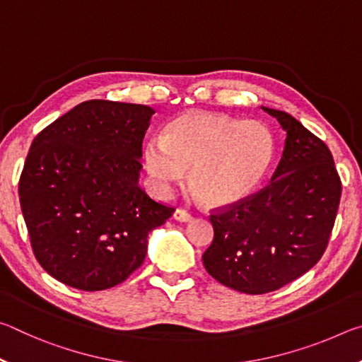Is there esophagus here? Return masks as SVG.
Returning <instances> with one entry per match:
<instances>
[{"mask_svg": "<svg viewBox=\"0 0 362 362\" xmlns=\"http://www.w3.org/2000/svg\"><path fill=\"white\" fill-rule=\"evenodd\" d=\"M174 218L177 222H189V220H192V214L187 212L185 209H177L174 212Z\"/></svg>", "mask_w": 362, "mask_h": 362, "instance_id": "34e87169", "label": "esophagus"}]
</instances>
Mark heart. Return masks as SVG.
<instances>
[{"label":"heart","mask_w":362,"mask_h":362,"mask_svg":"<svg viewBox=\"0 0 362 362\" xmlns=\"http://www.w3.org/2000/svg\"><path fill=\"white\" fill-rule=\"evenodd\" d=\"M274 155L276 140L263 122L194 110L145 144L144 163L159 194L173 193L189 169V189L207 206L226 207L255 192Z\"/></svg>","instance_id":"obj_1"}]
</instances>
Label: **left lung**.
<instances>
[{"label":"left lung","instance_id":"8db88e82","mask_svg":"<svg viewBox=\"0 0 362 362\" xmlns=\"http://www.w3.org/2000/svg\"><path fill=\"white\" fill-rule=\"evenodd\" d=\"M286 132L269 185L211 216L206 272L243 293L273 292L313 268L326 250L341 182L327 145L281 110L262 107Z\"/></svg>","mask_w":362,"mask_h":362}]
</instances>
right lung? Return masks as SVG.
Listing matches in <instances>:
<instances>
[{
  "label": "right lung",
  "mask_w": 362,
  "mask_h": 362,
  "mask_svg": "<svg viewBox=\"0 0 362 362\" xmlns=\"http://www.w3.org/2000/svg\"><path fill=\"white\" fill-rule=\"evenodd\" d=\"M155 110L88 100L35 137L19 198L40 265L79 291H103L142 265L148 235L174 214L139 185Z\"/></svg>",
  "instance_id": "right-lung-1"
}]
</instances>
